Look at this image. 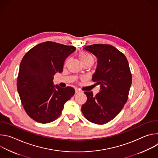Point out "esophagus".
<instances>
[{
    "label": "esophagus",
    "instance_id": "obj_1",
    "mask_svg": "<svg viewBox=\"0 0 158 158\" xmlns=\"http://www.w3.org/2000/svg\"><path fill=\"white\" fill-rule=\"evenodd\" d=\"M75 91H76V93H77V94H78V93H79L81 92V90L79 89H77V88H76V89H75Z\"/></svg>",
    "mask_w": 158,
    "mask_h": 158
}]
</instances>
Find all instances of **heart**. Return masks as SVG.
<instances>
[{"instance_id": "b5f03b06", "label": "heart", "mask_w": 158, "mask_h": 158, "mask_svg": "<svg viewBox=\"0 0 158 158\" xmlns=\"http://www.w3.org/2000/svg\"><path fill=\"white\" fill-rule=\"evenodd\" d=\"M79 57L82 63L89 60H94V59L91 54L84 51H82L79 54Z\"/></svg>"}]
</instances>
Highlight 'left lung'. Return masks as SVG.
I'll list each match as a JSON object with an SVG mask.
<instances>
[{"instance_id":"8db88e82","label":"left lung","mask_w":158,"mask_h":158,"mask_svg":"<svg viewBox=\"0 0 158 158\" xmlns=\"http://www.w3.org/2000/svg\"><path fill=\"white\" fill-rule=\"evenodd\" d=\"M84 49L98 58L92 80L101 88L96 96L93 92H84L87 101L81 111L90 122L104 124L113 119L127 102L132 75L124 54L111 45L93 44Z\"/></svg>"}]
</instances>
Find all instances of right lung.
Returning <instances> with one entry per match:
<instances>
[{
    "label": "right lung",
    "instance_id": "1",
    "mask_svg": "<svg viewBox=\"0 0 158 158\" xmlns=\"http://www.w3.org/2000/svg\"><path fill=\"white\" fill-rule=\"evenodd\" d=\"M74 46L47 41L36 45L22 58L17 77V91L30 118L39 123L54 121L64 104L74 94L72 87L53 84L54 76L62 73L64 61L75 51Z\"/></svg>",
    "mask_w": 158,
    "mask_h": 158
}]
</instances>
